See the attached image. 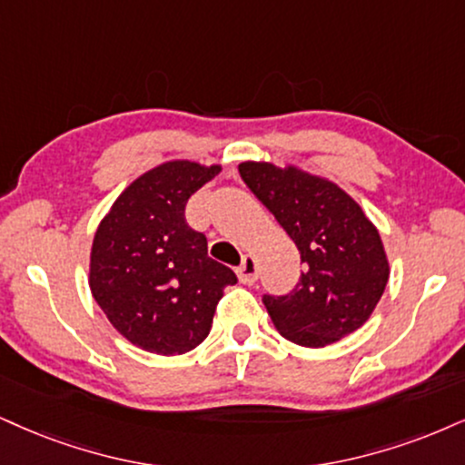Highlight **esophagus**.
<instances>
[{"instance_id":"esophagus-1","label":"esophagus","mask_w":465,"mask_h":465,"mask_svg":"<svg viewBox=\"0 0 465 465\" xmlns=\"http://www.w3.org/2000/svg\"><path fill=\"white\" fill-rule=\"evenodd\" d=\"M237 276L243 284H254L259 278V267H256V259L252 254H245L242 265L237 267Z\"/></svg>"}]
</instances>
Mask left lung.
<instances>
[{
    "instance_id": "obj_1",
    "label": "left lung",
    "mask_w": 465,
    "mask_h": 465,
    "mask_svg": "<svg viewBox=\"0 0 465 465\" xmlns=\"http://www.w3.org/2000/svg\"><path fill=\"white\" fill-rule=\"evenodd\" d=\"M239 174L293 239L303 262L289 295L262 297L280 334L317 349L362 328L391 276L380 231L362 206L336 183L291 163L243 162Z\"/></svg>"
}]
</instances>
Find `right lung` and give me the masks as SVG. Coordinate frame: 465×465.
Returning a JSON list of instances; mask_svg holds the SVG:
<instances>
[{"mask_svg":"<svg viewBox=\"0 0 465 465\" xmlns=\"http://www.w3.org/2000/svg\"><path fill=\"white\" fill-rule=\"evenodd\" d=\"M220 170L189 159L159 163L120 193L96 228L90 291L118 334L144 351L181 355L198 347L223 289L237 282L185 222L189 196Z\"/></svg>","mask_w":465,"mask_h":465,"instance_id":"1","label":"right lung"}]
</instances>
